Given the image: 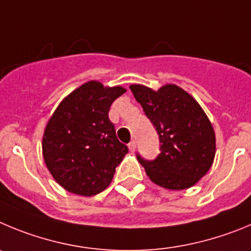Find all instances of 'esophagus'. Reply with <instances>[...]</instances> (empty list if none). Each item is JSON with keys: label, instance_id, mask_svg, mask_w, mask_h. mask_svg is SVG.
<instances>
[{"label": "esophagus", "instance_id": "34e87169", "mask_svg": "<svg viewBox=\"0 0 251 251\" xmlns=\"http://www.w3.org/2000/svg\"><path fill=\"white\" fill-rule=\"evenodd\" d=\"M128 150H130L131 152H134V151L136 150V142L131 141L130 144H128Z\"/></svg>", "mask_w": 251, "mask_h": 251}]
</instances>
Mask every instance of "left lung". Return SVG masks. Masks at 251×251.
<instances>
[{
	"instance_id": "1",
	"label": "left lung",
	"mask_w": 251,
	"mask_h": 251,
	"mask_svg": "<svg viewBox=\"0 0 251 251\" xmlns=\"http://www.w3.org/2000/svg\"><path fill=\"white\" fill-rule=\"evenodd\" d=\"M130 90L157 131L160 151L156 159L137 160L159 186L184 190L209 171L215 157V132L201 106L176 85L157 91L142 85Z\"/></svg>"
}]
</instances>
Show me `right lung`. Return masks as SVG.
<instances>
[{
	"instance_id": "1",
	"label": "right lung",
	"mask_w": 251,
	"mask_h": 251,
	"mask_svg": "<svg viewBox=\"0 0 251 251\" xmlns=\"http://www.w3.org/2000/svg\"><path fill=\"white\" fill-rule=\"evenodd\" d=\"M126 90L89 81L61 101L42 139L45 164L65 190L92 196L109 186L128 149L109 119L111 103Z\"/></svg>"
}]
</instances>
